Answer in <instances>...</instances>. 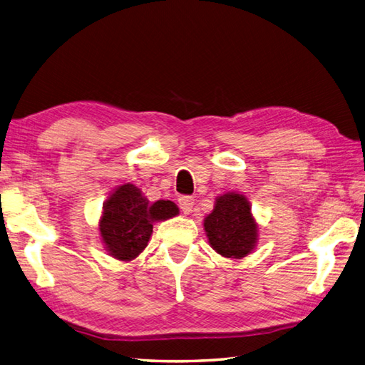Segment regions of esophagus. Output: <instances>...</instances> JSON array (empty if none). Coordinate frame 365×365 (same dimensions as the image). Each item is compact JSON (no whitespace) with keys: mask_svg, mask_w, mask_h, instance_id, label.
Listing matches in <instances>:
<instances>
[{"mask_svg":"<svg viewBox=\"0 0 365 365\" xmlns=\"http://www.w3.org/2000/svg\"><path fill=\"white\" fill-rule=\"evenodd\" d=\"M179 207H180L183 214H190L192 211V207H194V199L188 197V195H186V197H180L179 199Z\"/></svg>","mask_w":365,"mask_h":365,"instance_id":"obj_1","label":"esophagus"}]
</instances>
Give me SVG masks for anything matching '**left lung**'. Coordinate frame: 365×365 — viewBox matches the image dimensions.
Returning a JSON list of instances; mask_svg holds the SVG:
<instances>
[{"mask_svg": "<svg viewBox=\"0 0 365 365\" xmlns=\"http://www.w3.org/2000/svg\"><path fill=\"white\" fill-rule=\"evenodd\" d=\"M210 245L223 257L242 259L257 242V223L245 195L227 192L219 195L211 214L205 217Z\"/></svg>", "mask_w": 365, "mask_h": 365, "instance_id": "left-lung-1", "label": "left lung"}]
</instances>
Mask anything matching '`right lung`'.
Returning a JSON list of instances; mask_svg holds the SVG:
<instances>
[{"label":"right lung","instance_id":"1","mask_svg":"<svg viewBox=\"0 0 365 365\" xmlns=\"http://www.w3.org/2000/svg\"><path fill=\"white\" fill-rule=\"evenodd\" d=\"M179 208L171 200L149 203L137 186L121 185L103 205L100 235L110 256L133 260L146 248L153 223L171 219Z\"/></svg>","mask_w":365,"mask_h":365}]
</instances>
